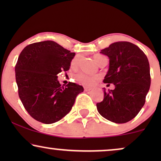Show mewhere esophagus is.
<instances>
[{
  "label": "esophagus",
  "mask_w": 161,
  "mask_h": 161,
  "mask_svg": "<svg viewBox=\"0 0 161 161\" xmlns=\"http://www.w3.org/2000/svg\"><path fill=\"white\" fill-rule=\"evenodd\" d=\"M90 89H91V88H90V87L84 86V91H85V92H88V91H89Z\"/></svg>",
  "instance_id": "obj_1"
}]
</instances>
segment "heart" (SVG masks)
Segmentation results:
<instances>
[{
	"mask_svg": "<svg viewBox=\"0 0 161 161\" xmlns=\"http://www.w3.org/2000/svg\"><path fill=\"white\" fill-rule=\"evenodd\" d=\"M94 60L95 62L99 65L102 61L105 58L104 56L100 54H95L93 56ZM79 60H80V56H76L74 57L71 61V67H76L79 63ZM75 78L83 84L86 86H93L95 84L97 80H98V77L97 76H89L86 75L83 73H78L75 75Z\"/></svg>",
	"mask_w": 161,
	"mask_h": 161,
	"instance_id": "b5f03b06",
	"label": "heart"
}]
</instances>
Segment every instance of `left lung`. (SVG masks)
Returning <instances> with one entry per match:
<instances>
[{"mask_svg":"<svg viewBox=\"0 0 161 161\" xmlns=\"http://www.w3.org/2000/svg\"><path fill=\"white\" fill-rule=\"evenodd\" d=\"M100 53L109 58V68L103 82L115 89L106 92L97 103L99 114L112 122L122 124L135 118L145 103L151 83L148 58L128 42L112 43Z\"/></svg>","mask_w":161,"mask_h":161,"instance_id":"left-lung-1","label":"left lung"}]
</instances>
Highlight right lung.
Instances as JSON below:
<instances>
[{
  "label": "right lung",
  "instance_id": "add662e5",
  "mask_svg": "<svg viewBox=\"0 0 161 161\" xmlns=\"http://www.w3.org/2000/svg\"><path fill=\"white\" fill-rule=\"evenodd\" d=\"M75 53L53 41L26 46L15 66L19 99L30 116L45 124L61 119L73 106L83 87L69 83L61 86L57 75L69 69Z\"/></svg>",
  "mask_w": 161,
  "mask_h": 161
}]
</instances>
